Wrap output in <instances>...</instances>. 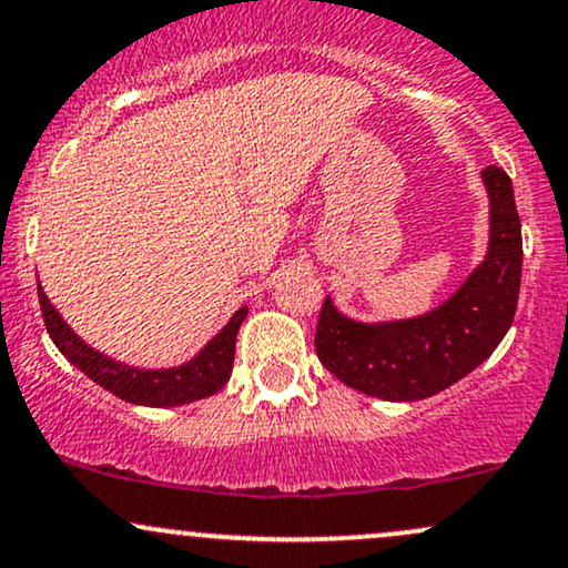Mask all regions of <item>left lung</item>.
Listing matches in <instances>:
<instances>
[{"mask_svg": "<svg viewBox=\"0 0 568 568\" xmlns=\"http://www.w3.org/2000/svg\"><path fill=\"white\" fill-rule=\"evenodd\" d=\"M481 180L489 195L487 256L447 302L418 317L359 323L325 298L314 349L349 388L386 402L426 399L466 378L505 338L521 288V219L500 166L484 169Z\"/></svg>", "mask_w": 568, "mask_h": 568, "instance_id": "left-lung-1", "label": "left lung"}]
</instances>
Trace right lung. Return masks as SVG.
Segmentation results:
<instances>
[{"label": "right lung", "mask_w": 568, "mask_h": 568, "mask_svg": "<svg viewBox=\"0 0 568 568\" xmlns=\"http://www.w3.org/2000/svg\"><path fill=\"white\" fill-rule=\"evenodd\" d=\"M37 291L47 333H50L60 354L73 367H79L87 378H92L94 384L105 388V392L115 394L124 402H132V405L145 407L190 405V402L206 399V396L216 394L219 388L227 384L232 375V362H235L237 331H241L245 314H248V306H241V310L232 314L230 323L184 365L145 371V367L124 365V362L108 357V354L84 344L73 333V327L60 317V312L50 304V298H47L39 283Z\"/></svg>", "instance_id": "obj_1"}]
</instances>
